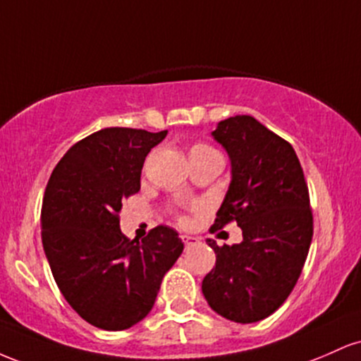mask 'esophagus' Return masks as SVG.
Instances as JSON below:
<instances>
[{
  "instance_id": "1",
  "label": "esophagus",
  "mask_w": 361,
  "mask_h": 361,
  "mask_svg": "<svg viewBox=\"0 0 361 361\" xmlns=\"http://www.w3.org/2000/svg\"><path fill=\"white\" fill-rule=\"evenodd\" d=\"M181 241H183L185 247H186V250H188V247H192V246H195V244L200 243V239H198V238H193V235L183 234V235H181Z\"/></svg>"
}]
</instances>
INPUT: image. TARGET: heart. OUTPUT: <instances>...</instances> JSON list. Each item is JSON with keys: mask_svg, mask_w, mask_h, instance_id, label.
I'll use <instances>...</instances> for the list:
<instances>
[{"mask_svg": "<svg viewBox=\"0 0 361 361\" xmlns=\"http://www.w3.org/2000/svg\"><path fill=\"white\" fill-rule=\"evenodd\" d=\"M188 156H190V161H193V159H200V157L221 156V154H219L217 149H214L212 146H209V144L195 142L188 149ZM176 222L180 224V226L188 227L190 224H192V217H190L188 214H176Z\"/></svg>", "mask_w": 361, "mask_h": 361, "instance_id": "heart-1", "label": "heart"}]
</instances>
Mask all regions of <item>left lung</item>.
Returning a JSON list of instances; mask_svg holds the SVG:
<instances>
[{"label": "left lung", "instance_id": "left-lung-1", "mask_svg": "<svg viewBox=\"0 0 361 361\" xmlns=\"http://www.w3.org/2000/svg\"><path fill=\"white\" fill-rule=\"evenodd\" d=\"M212 135L233 180L210 233L238 222L243 243L207 241L215 267L202 292L222 317L250 324L271 316L299 280L314 233L309 188L290 142L250 115L222 120Z\"/></svg>", "mask_w": 361, "mask_h": 361}]
</instances>
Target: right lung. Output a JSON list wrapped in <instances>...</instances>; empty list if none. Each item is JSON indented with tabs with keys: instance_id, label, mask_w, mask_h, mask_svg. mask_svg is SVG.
<instances>
[{
	"instance_id": "right-lung-1",
	"label": "right lung",
	"mask_w": 361,
	"mask_h": 361,
	"mask_svg": "<svg viewBox=\"0 0 361 361\" xmlns=\"http://www.w3.org/2000/svg\"><path fill=\"white\" fill-rule=\"evenodd\" d=\"M168 132L109 127L62 156L44 193L42 244L57 287L86 322L128 329L151 312L180 255L176 231L157 226L142 241L120 231L122 202L140 190V169Z\"/></svg>"
}]
</instances>
